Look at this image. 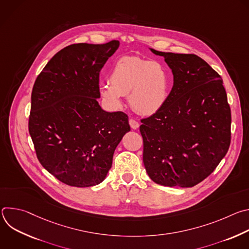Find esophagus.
Listing matches in <instances>:
<instances>
[{
	"instance_id": "obj_1",
	"label": "esophagus",
	"mask_w": 249,
	"mask_h": 249,
	"mask_svg": "<svg viewBox=\"0 0 249 249\" xmlns=\"http://www.w3.org/2000/svg\"><path fill=\"white\" fill-rule=\"evenodd\" d=\"M129 124H130L131 128H132V129H134V130L138 129V128H139V126H140V124H139L136 120H134V119H130V120H129Z\"/></svg>"
}]
</instances>
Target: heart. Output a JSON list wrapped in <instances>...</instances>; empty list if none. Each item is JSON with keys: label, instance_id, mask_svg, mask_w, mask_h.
I'll return each instance as SVG.
<instances>
[{"label": "heart", "instance_id": "b5f03b06", "mask_svg": "<svg viewBox=\"0 0 249 249\" xmlns=\"http://www.w3.org/2000/svg\"><path fill=\"white\" fill-rule=\"evenodd\" d=\"M100 95L113 108H119L122 96L128 95L132 109L140 115L158 112L167 100L169 75L159 61L124 56L113 65L109 81L98 86Z\"/></svg>", "mask_w": 249, "mask_h": 249}]
</instances>
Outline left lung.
I'll list each match as a JSON object with an SVG mask.
<instances>
[{
	"mask_svg": "<svg viewBox=\"0 0 249 249\" xmlns=\"http://www.w3.org/2000/svg\"><path fill=\"white\" fill-rule=\"evenodd\" d=\"M151 51L164 57L173 87L162 107L141 120L143 161L154 182L192 187L230 148L231 115L223 79L195 54Z\"/></svg>",
	"mask_w": 249,
	"mask_h": 249,
	"instance_id": "8db88e82",
	"label": "left lung"
}]
</instances>
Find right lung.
Instances as JSON below:
<instances>
[{
	"instance_id": "obj_1",
	"label": "right lung",
	"mask_w": 249,
	"mask_h": 249,
	"mask_svg": "<svg viewBox=\"0 0 249 249\" xmlns=\"http://www.w3.org/2000/svg\"><path fill=\"white\" fill-rule=\"evenodd\" d=\"M118 47V40L69 45L51 58L34 83L28 131L35 153L67 185L102 182L116 147L130 131L127 114L106 112L97 102L99 73Z\"/></svg>"
}]
</instances>
